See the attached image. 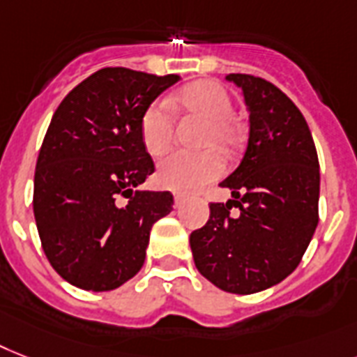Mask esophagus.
Returning a JSON list of instances; mask_svg holds the SVG:
<instances>
[{
  "label": "esophagus",
  "mask_w": 357,
  "mask_h": 357,
  "mask_svg": "<svg viewBox=\"0 0 357 357\" xmlns=\"http://www.w3.org/2000/svg\"><path fill=\"white\" fill-rule=\"evenodd\" d=\"M183 202H185V198L181 196V194H174V205H176V207H181V205H183Z\"/></svg>",
  "instance_id": "34e87169"
}]
</instances>
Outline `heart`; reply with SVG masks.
Returning <instances> with one entry per match:
<instances>
[{
    "instance_id": "b5f03b06",
    "label": "heart",
    "mask_w": 357,
    "mask_h": 357,
    "mask_svg": "<svg viewBox=\"0 0 357 357\" xmlns=\"http://www.w3.org/2000/svg\"><path fill=\"white\" fill-rule=\"evenodd\" d=\"M174 100L208 121V130L204 137L205 144L214 143L224 150H233L236 146L240 128L231 119L233 100L224 86L213 80H199L179 89ZM174 123L176 121L169 100H155L150 104L141 119V141L150 155L159 158L169 152L174 141ZM224 169V158L213 149L204 152H174L159 163L158 181L161 187L176 192H192L220 178Z\"/></svg>"
}]
</instances>
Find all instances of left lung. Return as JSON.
Returning a JSON list of instances; mask_svg holds the SVG:
<instances>
[{"label":"left lung","instance_id":"8db88e82","mask_svg":"<svg viewBox=\"0 0 357 357\" xmlns=\"http://www.w3.org/2000/svg\"><path fill=\"white\" fill-rule=\"evenodd\" d=\"M249 112L244 158L220 183L227 204H211L190 234L194 264L208 282L249 295L282 282L303 259L319 222V159L299 108L264 78L231 73ZM241 208L230 216V207Z\"/></svg>","mask_w":357,"mask_h":357}]
</instances>
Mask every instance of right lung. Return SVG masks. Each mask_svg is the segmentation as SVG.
Here are the masks:
<instances>
[{
  "mask_svg": "<svg viewBox=\"0 0 357 357\" xmlns=\"http://www.w3.org/2000/svg\"><path fill=\"white\" fill-rule=\"evenodd\" d=\"M178 75L104 68L54 112L34 172V220L45 257L80 289L109 291L143 268L150 231L170 192L141 190L153 161L141 119Z\"/></svg>",
  "mask_w": 357,
  "mask_h": 357,
  "instance_id": "obj_1",
  "label": "right lung"
}]
</instances>
